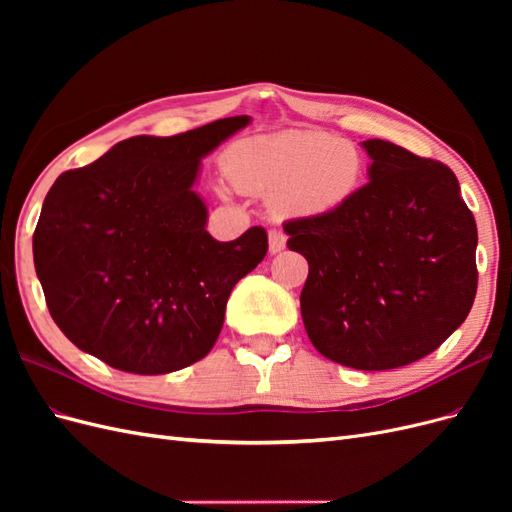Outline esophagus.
I'll use <instances>...</instances> for the list:
<instances>
[{
    "label": "esophagus",
    "mask_w": 512,
    "mask_h": 512,
    "mask_svg": "<svg viewBox=\"0 0 512 512\" xmlns=\"http://www.w3.org/2000/svg\"><path fill=\"white\" fill-rule=\"evenodd\" d=\"M286 247V235L282 230H271L269 232V252L271 254H277V252H282Z\"/></svg>",
    "instance_id": "34e87169"
}]
</instances>
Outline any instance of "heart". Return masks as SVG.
<instances>
[{
	"instance_id": "heart-1",
	"label": "heart",
	"mask_w": 512,
	"mask_h": 512,
	"mask_svg": "<svg viewBox=\"0 0 512 512\" xmlns=\"http://www.w3.org/2000/svg\"><path fill=\"white\" fill-rule=\"evenodd\" d=\"M224 168L241 192L275 193V207L294 218L342 211L363 181V158L356 147L316 130L243 138L226 151Z\"/></svg>"
}]
</instances>
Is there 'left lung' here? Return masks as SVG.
Returning a JSON list of instances; mask_svg holds the SVG:
<instances>
[{
    "mask_svg": "<svg viewBox=\"0 0 512 512\" xmlns=\"http://www.w3.org/2000/svg\"><path fill=\"white\" fill-rule=\"evenodd\" d=\"M369 183L324 218L284 224L305 256L307 337L327 359L382 371L436 350L476 297V222L448 166L380 138L361 143Z\"/></svg>",
    "mask_w": 512,
    "mask_h": 512,
    "instance_id": "obj_1",
    "label": "left lung"
}]
</instances>
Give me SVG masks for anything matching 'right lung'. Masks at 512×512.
<instances>
[{
    "instance_id": "add662e5",
    "label": "right lung",
    "mask_w": 512,
    "mask_h": 512,
    "mask_svg": "<svg viewBox=\"0 0 512 512\" xmlns=\"http://www.w3.org/2000/svg\"><path fill=\"white\" fill-rule=\"evenodd\" d=\"M250 117L177 136H132L59 175L34 232L46 305L70 342L121 371L170 374L218 339L232 288L265 258L267 232H207L200 160Z\"/></svg>"
}]
</instances>
